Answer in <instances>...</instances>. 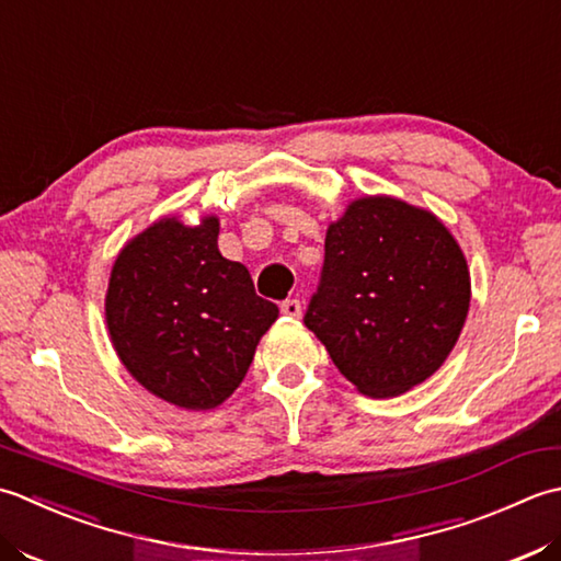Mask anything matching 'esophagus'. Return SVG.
Masks as SVG:
<instances>
[{
	"mask_svg": "<svg viewBox=\"0 0 561 561\" xmlns=\"http://www.w3.org/2000/svg\"><path fill=\"white\" fill-rule=\"evenodd\" d=\"M280 312L288 314V317H300L302 314V305H300V300H295V297H290V300H285L280 305Z\"/></svg>",
	"mask_w": 561,
	"mask_h": 561,
	"instance_id": "obj_1",
	"label": "esophagus"
}]
</instances>
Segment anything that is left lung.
<instances>
[{"instance_id":"8db88e82","label":"left lung","mask_w":561,"mask_h":561,"mask_svg":"<svg viewBox=\"0 0 561 561\" xmlns=\"http://www.w3.org/2000/svg\"><path fill=\"white\" fill-rule=\"evenodd\" d=\"M470 295L462 249L436 215L368 196L329 225L305 324L358 392L397 397L450 356Z\"/></svg>"}]
</instances>
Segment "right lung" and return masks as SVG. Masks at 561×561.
I'll use <instances>...</instances> for the list:
<instances>
[{"instance_id": "1", "label": "right lung", "mask_w": 561, "mask_h": 561, "mask_svg": "<svg viewBox=\"0 0 561 561\" xmlns=\"http://www.w3.org/2000/svg\"><path fill=\"white\" fill-rule=\"evenodd\" d=\"M220 222L164 217L130 239L111 271L106 324L121 363L145 390L181 409H215L254 360L278 307L247 266L217 249Z\"/></svg>"}]
</instances>
